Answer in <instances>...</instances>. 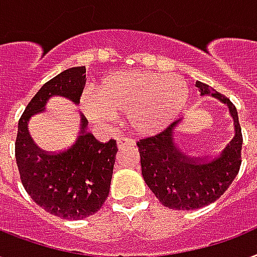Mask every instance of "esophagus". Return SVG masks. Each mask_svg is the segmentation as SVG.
<instances>
[{"instance_id":"34e87169","label":"esophagus","mask_w":257,"mask_h":257,"mask_svg":"<svg viewBox=\"0 0 257 257\" xmlns=\"http://www.w3.org/2000/svg\"><path fill=\"white\" fill-rule=\"evenodd\" d=\"M118 146L124 147V146H135V141L133 138H124V137H120L118 139Z\"/></svg>"}]
</instances>
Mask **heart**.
I'll list each match as a JSON object with an SVG mask.
<instances>
[{
  "label": "heart",
  "instance_id": "heart-1",
  "mask_svg": "<svg viewBox=\"0 0 257 257\" xmlns=\"http://www.w3.org/2000/svg\"><path fill=\"white\" fill-rule=\"evenodd\" d=\"M93 97L83 96L80 107L91 120L108 122L127 114L131 128L154 135L169 127L189 100V84L180 75H158L150 71H128L103 77Z\"/></svg>",
  "mask_w": 257,
  "mask_h": 257
}]
</instances>
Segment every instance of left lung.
Wrapping results in <instances>:
<instances>
[{
	"mask_svg": "<svg viewBox=\"0 0 257 257\" xmlns=\"http://www.w3.org/2000/svg\"><path fill=\"white\" fill-rule=\"evenodd\" d=\"M196 85L201 95L210 93L228 104L234 120V137L212 158H192L176 142L180 118L160 134L137 143L143 180L161 204L170 209H198L214 202L228 190L241 166L242 134L236 107L210 85L201 81Z\"/></svg>",
	"mask_w": 257,
	"mask_h": 257,
	"instance_id": "obj_1",
	"label": "left lung"
}]
</instances>
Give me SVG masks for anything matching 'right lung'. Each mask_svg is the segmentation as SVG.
<instances>
[{"label":"right lung","mask_w":257,"mask_h":257,"mask_svg":"<svg viewBox=\"0 0 257 257\" xmlns=\"http://www.w3.org/2000/svg\"><path fill=\"white\" fill-rule=\"evenodd\" d=\"M85 67H73L47 81L32 97L19 120L15 143L16 162L27 193L43 209L67 220L92 216L110 193L116 141L101 143L87 131L88 120L81 116L75 142L61 151H44L28 133V122L45 111L52 96H65L80 103L85 85Z\"/></svg>","instance_id":"1"}]
</instances>
